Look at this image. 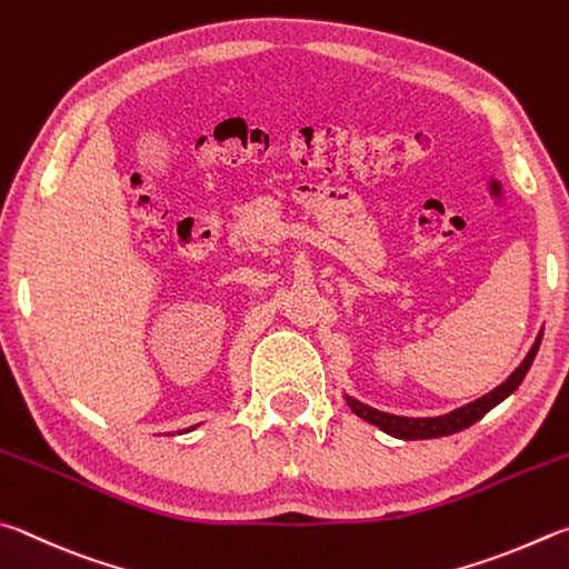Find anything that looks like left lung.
<instances>
[{
	"label": "left lung",
	"mask_w": 569,
	"mask_h": 569,
	"mask_svg": "<svg viewBox=\"0 0 569 569\" xmlns=\"http://www.w3.org/2000/svg\"><path fill=\"white\" fill-rule=\"evenodd\" d=\"M540 342H542V332L537 335V340L532 345V350L527 352V357L522 360V365L517 367V370L507 377V380L495 387L492 392H487L480 400H475L470 405L460 407V410H455L450 415H440V417H400V415H390V412H380L375 410V407L365 405L360 400H355V397L345 395L347 405L352 407V412L357 417H362L370 425H377L382 432L392 435V437H400V440H432V437H445V435H455V432H462L467 427H472L477 420H482V417L492 410L495 405H500L505 397H510L520 382L525 380L527 370L532 367V360L537 350H540Z\"/></svg>",
	"instance_id": "1"
}]
</instances>
